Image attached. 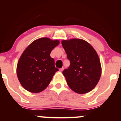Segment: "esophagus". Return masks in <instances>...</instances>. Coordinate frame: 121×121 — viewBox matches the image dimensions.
Here are the masks:
<instances>
[{"label": "esophagus", "mask_w": 121, "mask_h": 121, "mask_svg": "<svg viewBox=\"0 0 121 121\" xmlns=\"http://www.w3.org/2000/svg\"><path fill=\"white\" fill-rule=\"evenodd\" d=\"M64 68L62 67V68H60L59 69V70H60V72H62V71H63V70H64Z\"/></svg>", "instance_id": "1"}]
</instances>
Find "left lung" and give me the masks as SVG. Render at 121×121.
<instances>
[{
  "label": "left lung",
  "instance_id": "1",
  "mask_svg": "<svg viewBox=\"0 0 121 121\" xmlns=\"http://www.w3.org/2000/svg\"><path fill=\"white\" fill-rule=\"evenodd\" d=\"M62 45L70 66L62 72L68 85L79 94L91 91L100 79L101 66L99 57L92 46L78 39L62 40Z\"/></svg>",
  "mask_w": 121,
  "mask_h": 121
}]
</instances>
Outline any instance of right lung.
<instances>
[{
    "label": "right lung",
    "instance_id": "1",
    "mask_svg": "<svg viewBox=\"0 0 121 121\" xmlns=\"http://www.w3.org/2000/svg\"><path fill=\"white\" fill-rule=\"evenodd\" d=\"M59 43L57 40L44 37L35 40L25 49L16 69L17 78L25 89L39 93L48 86L53 75L59 70L50 53Z\"/></svg>",
    "mask_w": 121,
    "mask_h": 121
}]
</instances>
